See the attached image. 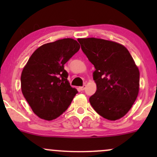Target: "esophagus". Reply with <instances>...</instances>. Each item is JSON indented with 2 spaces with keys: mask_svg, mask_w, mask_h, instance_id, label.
I'll return each mask as SVG.
<instances>
[{
  "mask_svg": "<svg viewBox=\"0 0 157 157\" xmlns=\"http://www.w3.org/2000/svg\"><path fill=\"white\" fill-rule=\"evenodd\" d=\"M86 85L84 84L82 86H80V89L81 90V91H83V90H85V89H86Z\"/></svg>",
  "mask_w": 157,
  "mask_h": 157,
  "instance_id": "esophagus-1",
  "label": "esophagus"
}]
</instances>
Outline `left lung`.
Listing matches in <instances>:
<instances>
[{"mask_svg":"<svg viewBox=\"0 0 157 157\" xmlns=\"http://www.w3.org/2000/svg\"><path fill=\"white\" fill-rule=\"evenodd\" d=\"M94 66L97 91L89 98L96 112L109 120H117L128 112L140 89V71L128 50L122 45L103 39L77 40Z\"/></svg>","mask_w":157,"mask_h":157,"instance_id":"obj_1","label":"left lung"}]
</instances>
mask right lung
<instances>
[{
  "instance_id": "1",
  "label": "right lung",
  "mask_w": 157,
  "mask_h": 157,
  "mask_svg": "<svg viewBox=\"0 0 157 157\" xmlns=\"http://www.w3.org/2000/svg\"><path fill=\"white\" fill-rule=\"evenodd\" d=\"M80 46L64 38L40 46L29 59L21 74V91L33 112L52 120L66 111L77 90L70 86L64 64Z\"/></svg>"
}]
</instances>
